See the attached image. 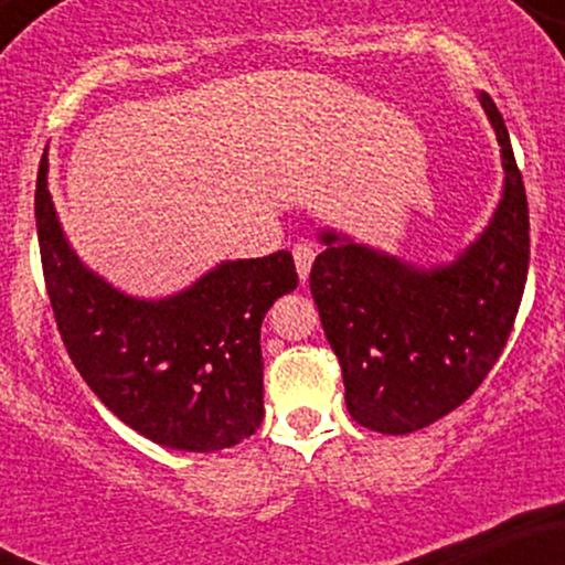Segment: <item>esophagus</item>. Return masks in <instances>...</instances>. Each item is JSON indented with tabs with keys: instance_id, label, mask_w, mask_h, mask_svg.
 Instances as JSON below:
<instances>
[{
	"instance_id": "34e87169",
	"label": "esophagus",
	"mask_w": 565,
	"mask_h": 565,
	"mask_svg": "<svg viewBox=\"0 0 565 565\" xmlns=\"http://www.w3.org/2000/svg\"><path fill=\"white\" fill-rule=\"evenodd\" d=\"M291 255H295V265H297V274L305 281V278L310 276V268H313V260H316V246L313 244H295V249H291Z\"/></svg>"
}]
</instances>
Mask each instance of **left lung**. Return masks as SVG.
I'll return each mask as SVG.
<instances>
[{
    "label": "left lung",
    "instance_id": "left-lung-1",
    "mask_svg": "<svg viewBox=\"0 0 565 565\" xmlns=\"http://www.w3.org/2000/svg\"><path fill=\"white\" fill-rule=\"evenodd\" d=\"M504 191L489 228L451 265L419 270L323 231L310 270L323 334L361 427L406 436L462 406L502 355L529 274V201L502 114L481 93Z\"/></svg>",
    "mask_w": 565,
    "mask_h": 565
}]
</instances>
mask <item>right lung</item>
<instances>
[{
  "mask_svg": "<svg viewBox=\"0 0 565 565\" xmlns=\"http://www.w3.org/2000/svg\"><path fill=\"white\" fill-rule=\"evenodd\" d=\"M34 210L57 332L89 391L170 449L217 451L249 438L265 414L263 319L297 287L289 252L228 260L180 295L138 300L74 255L47 191V157Z\"/></svg>",
  "mask_w": 565,
  "mask_h": 565,
  "instance_id": "1",
  "label": "right lung"
}]
</instances>
